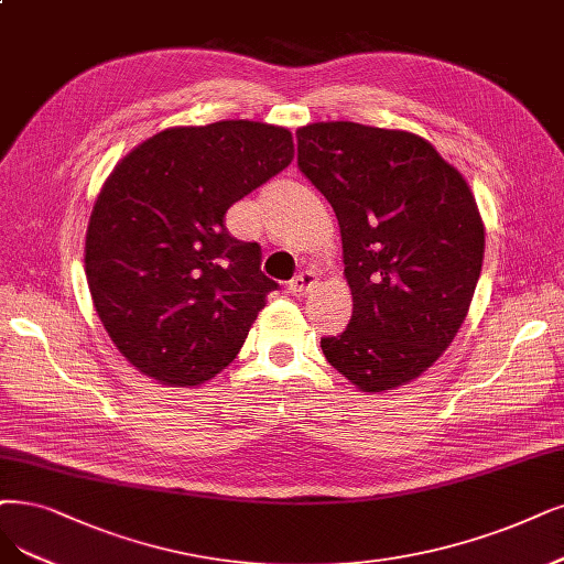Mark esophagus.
I'll return each mask as SVG.
<instances>
[{
  "instance_id": "34e87169",
  "label": "esophagus",
  "mask_w": 564,
  "mask_h": 564,
  "mask_svg": "<svg viewBox=\"0 0 564 564\" xmlns=\"http://www.w3.org/2000/svg\"><path fill=\"white\" fill-rule=\"evenodd\" d=\"M316 285H318V274H316V271L304 269L302 274H297L293 281L288 283V290H290V293H293L295 297H304V295H308L311 290H314Z\"/></svg>"
}]
</instances>
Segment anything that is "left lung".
I'll list each match as a JSON object with an SVG mask.
<instances>
[{"mask_svg":"<svg viewBox=\"0 0 564 564\" xmlns=\"http://www.w3.org/2000/svg\"><path fill=\"white\" fill-rule=\"evenodd\" d=\"M297 164L339 220L352 316L323 337L327 362L362 392L419 379L463 327L486 227L465 176L406 130L332 120L297 130Z\"/></svg>","mask_w":564,"mask_h":564,"instance_id":"1","label":"left lung"}]
</instances>
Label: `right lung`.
<instances>
[{
  "instance_id": "obj_1",
  "label": "right lung",
  "mask_w": 564,
  "mask_h": 564,
  "mask_svg": "<svg viewBox=\"0 0 564 564\" xmlns=\"http://www.w3.org/2000/svg\"><path fill=\"white\" fill-rule=\"evenodd\" d=\"M293 158L288 128L218 120L153 134L104 181L86 232L88 288L111 341L145 377L193 388L237 358L276 283L225 214Z\"/></svg>"
}]
</instances>
